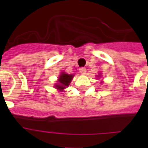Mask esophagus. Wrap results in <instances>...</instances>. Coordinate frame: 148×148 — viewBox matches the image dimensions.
<instances>
[{"instance_id":"1","label":"esophagus","mask_w":148,"mask_h":148,"mask_svg":"<svg viewBox=\"0 0 148 148\" xmlns=\"http://www.w3.org/2000/svg\"><path fill=\"white\" fill-rule=\"evenodd\" d=\"M80 72H81V74H85L86 71H87V70H86L85 67H81L80 69H79Z\"/></svg>"}]
</instances>
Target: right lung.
Masks as SVG:
<instances>
[{"label":"right lung","mask_w":148,"mask_h":148,"mask_svg":"<svg viewBox=\"0 0 148 148\" xmlns=\"http://www.w3.org/2000/svg\"><path fill=\"white\" fill-rule=\"evenodd\" d=\"M73 77L74 76L71 75V74L62 73L59 77V79H58L59 83H58V84H56V88L58 89V90H61L63 89H64L66 87H68L69 84L71 83V81L73 78Z\"/></svg>","instance_id":"add662e5"}]
</instances>
